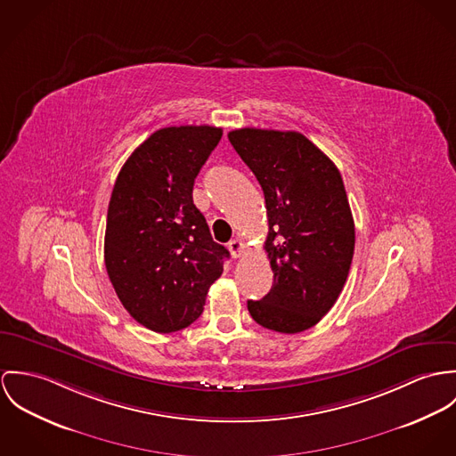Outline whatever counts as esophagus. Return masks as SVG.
<instances>
[{
	"label": "esophagus",
	"instance_id": "34e87169",
	"mask_svg": "<svg viewBox=\"0 0 456 456\" xmlns=\"http://www.w3.org/2000/svg\"><path fill=\"white\" fill-rule=\"evenodd\" d=\"M229 250H231L234 258H240V256H243L247 253V245L243 241H240V240H232L229 243Z\"/></svg>",
	"mask_w": 456,
	"mask_h": 456
}]
</instances>
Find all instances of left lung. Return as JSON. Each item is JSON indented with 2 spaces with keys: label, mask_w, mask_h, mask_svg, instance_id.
Masks as SVG:
<instances>
[{
  "label": "left lung",
  "mask_w": 456,
  "mask_h": 456,
  "mask_svg": "<svg viewBox=\"0 0 456 456\" xmlns=\"http://www.w3.org/2000/svg\"><path fill=\"white\" fill-rule=\"evenodd\" d=\"M229 142L258 180L269 232L264 250L274 281L253 320L297 334L316 325L338 301L352 265L354 224L336 164L296 131L245 127Z\"/></svg>",
  "instance_id": "left-lung-1"
}]
</instances>
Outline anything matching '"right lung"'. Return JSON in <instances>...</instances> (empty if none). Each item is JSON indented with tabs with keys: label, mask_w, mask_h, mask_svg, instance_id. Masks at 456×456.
Returning a JSON list of instances; mask_svg holds the SVG:
<instances>
[{
	"label": "right lung",
	"mask_w": 456,
	"mask_h": 456,
	"mask_svg": "<svg viewBox=\"0 0 456 456\" xmlns=\"http://www.w3.org/2000/svg\"><path fill=\"white\" fill-rule=\"evenodd\" d=\"M220 138L222 129L213 126L159 129L117 176L104 265L122 305L153 332L196 322L229 256L192 200L194 180Z\"/></svg>",
	"instance_id": "add662e5"
}]
</instances>
